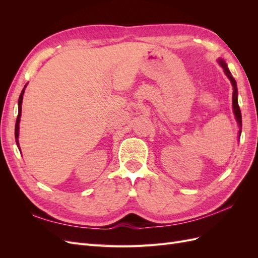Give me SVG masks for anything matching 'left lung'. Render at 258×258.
<instances>
[{
  "instance_id": "8db88e82",
  "label": "left lung",
  "mask_w": 258,
  "mask_h": 258,
  "mask_svg": "<svg viewBox=\"0 0 258 258\" xmlns=\"http://www.w3.org/2000/svg\"><path fill=\"white\" fill-rule=\"evenodd\" d=\"M218 63H220V66L224 69V72L225 74L227 75V77L229 79L231 85H232V110H233V114H235L236 116V120L239 124V138L241 136V128H242V117H241V111H240V107H239V104H238V88H237V83L235 81V79H233L229 69L227 67V64L225 63V61L222 60V59H218Z\"/></svg>"
}]
</instances>
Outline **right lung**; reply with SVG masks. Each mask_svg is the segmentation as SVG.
<instances>
[{
    "label": "right lung",
    "instance_id": "1",
    "mask_svg": "<svg viewBox=\"0 0 258 258\" xmlns=\"http://www.w3.org/2000/svg\"><path fill=\"white\" fill-rule=\"evenodd\" d=\"M27 87V85L25 86V88L22 89L20 97L18 100V116H17V120H16V126H15V139H16V143L17 146L19 147V141H18V137H19V122H20V116H21V104H22V99H23V93H25V89ZM20 151V147H19Z\"/></svg>",
    "mask_w": 258,
    "mask_h": 258
}]
</instances>
